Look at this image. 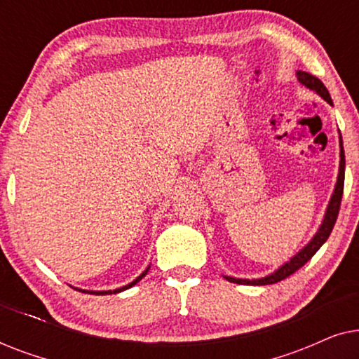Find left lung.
Instances as JSON below:
<instances>
[{
	"instance_id": "1",
	"label": "left lung",
	"mask_w": 359,
	"mask_h": 359,
	"mask_svg": "<svg viewBox=\"0 0 359 359\" xmlns=\"http://www.w3.org/2000/svg\"><path fill=\"white\" fill-rule=\"evenodd\" d=\"M296 75H297L299 83H302V85L309 88V90L316 91L318 96H322L323 100L328 102V104L333 106L330 93H328L325 85H323V83L318 80L317 76H313L307 72H301V70H299ZM343 184H345V150H343V140H341V135H340V168H338L337 184H335V189H333L330 203H328V205H327V210H325V215H323L322 225L318 227L317 233L313 235L311 242H309L306 247H304L297 255H294V257L289 259L287 263H284L281 268H278L276 271L268 274V276L259 278V279H238V278H232V276H225V279H227V281H230V283L248 284V286H266V284H274V283L283 281V279L291 276L292 273H296L299 268H302L304 264H306L309 259H311L313 255L318 252V248H320L322 245L327 242V238L330 237L333 225H335V222H337L338 210H340L341 196H343Z\"/></svg>"
}]
</instances>
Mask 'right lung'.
<instances>
[{"mask_svg": "<svg viewBox=\"0 0 359 359\" xmlns=\"http://www.w3.org/2000/svg\"><path fill=\"white\" fill-rule=\"evenodd\" d=\"M149 269H150V266H149V268H147V269H145V271H144V273H142L139 278H137V279H134V281H132L130 284H127V286H122V287H119V289H114V291H85V289H78V291H81V292H88V294H96V296H104V294H116V292H122V291H126V289H129V287H132V286H135V284H137V283H139V281H140V279H142V278H144L147 273H149ZM75 289H76V287H75Z\"/></svg>", "mask_w": 359, "mask_h": 359, "instance_id": "add662e5", "label": "right lung"}]
</instances>
